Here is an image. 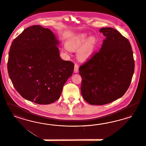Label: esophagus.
Here are the masks:
<instances>
[{
  "label": "esophagus",
  "instance_id": "34e87169",
  "mask_svg": "<svg viewBox=\"0 0 146 146\" xmlns=\"http://www.w3.org/2000/svg\"><path fill=\"white\" fill-rule=\"evenodd\" d=\"M74 71L75 73H77L79 71V66L77 64H75L74 65Z\"/></svg>",
  "mask_w": 146,
  "mask_h": 146
}]
</instances>
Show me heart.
<instances>
[{"mask_svg":"<svg viewBox=\"0 0 146 146\" xmlns=\"http://www.w3.org/2000/svg\"><path fill=\"white\" fill-rule=\"evenodd\" d=\"M98 45V40L95 36H90L82 33L72 37L67 42L66 46L69 50L77 51V56L80 60H88L95 53Z\"/></svg>","mask_w":146,"mask_h":146,"instance_id":"b5f03b06","label":"heart"}]
</instances>
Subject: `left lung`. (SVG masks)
Returning a JSON list of instances; mask_svg holds the SVG:
<instances>
[{
	"mask_svg": "<svg viewBox=\"0 0 146 146\" xmlns=\"http://www.w3.org/2000/svg\"><path fill=\"white\" fill-rule=\"evenodd\" d=\"M106 37L100 51L80 67L82 97L92 105H104L122 97L131 84L134 71L128 40L110 27L100 31Z\"/></svg>",
	"mask_w": 146,
	"mask_h": 146,
	"instance_id": "1",
	"label": "left lung"
}]
</instances>
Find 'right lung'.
I'll return each mask as SVG.
<instances>
[{"instance_id":"obj_1","label":"right lung","mask_w":146,"mask_h":146,"mask_svg":"<svg viewBox=\"0 0 146 146\" xmlns=\"http://www.w3.org/2000/svg\"><path fill=\"white\" fill-rule=\"evenodd\" d=\"M59 44L52 31L39 25L25 29L13 41L7 63L9 76L27 100L49 104L59 98L74 64L60 57Z\"/></svg>"}]
</instances>
